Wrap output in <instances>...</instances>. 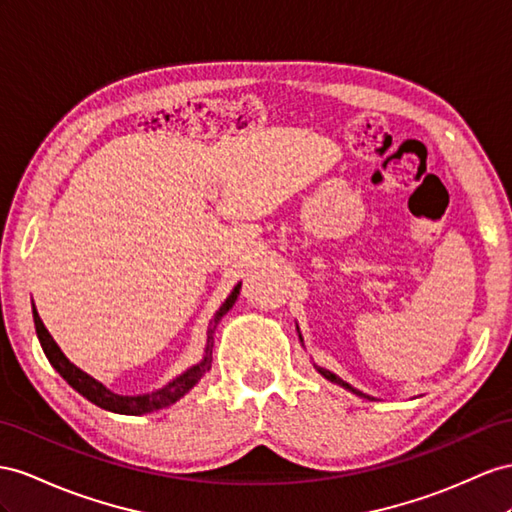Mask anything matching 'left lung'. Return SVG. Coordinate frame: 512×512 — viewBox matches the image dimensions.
<instances>
[{
  "label": "left lung",
  "mask_w": 512,
  "mask_h": 512,
  "mask_svg": "<svg viewBox=\"0 0 512 512\" xmlns=\"http://www.w3.org/2000/svg\"><path fill=\"white\" fill-rule=\"evenodd\" d=\"M318 372L324 376V378H329V381L331 383H335V385H342L344 389H348V391H352V393H357V396H361V398H368V400H374V398H370V396H365V393H361L359 389H355V387H352V385H348L346 381H342V378H339V376H335L333 372H329V370H324V368H318Z\"/></svg>",
  "instance_id": "8db88e82"
}]
</instances>
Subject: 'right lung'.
Masks as SVG:
<instances>
[{"label": "right lung", "mask_w": 512, "mask_h": 512, "mask_svg": "<svg viewBox=\"0 0 512 512\" xmlns=\"http://www.w3.org/2000/svg\"><path fill=\"white\" fill-rule=\"evenodd\" d=\"M240 287L242 283H238L233 287V292L229 294V298L222 303V307L214 313L212 322H209L207 329V346H205V357L201 363L192 365L188 372H183L181 376H177L173 383H168L166 387H162L160 391H153L149 396H119V393H112L110 389L103 387L101 383H97L95 378H90L86 372H82L80 368L62 355V350L58 348V344L54 342V337L49 335V331L45 329V324L38 316V311L34 307V324H36V335L38 342L43 346V352L47 355L49 363L54 365L56 372L67 381L77 393H82L86 400H90L93 404L101 406V409L112 411V413H121V415H142V413H151L157 409H164V406H170L173 402H177L183 393H188L196 383L201 381V376L205 372H209L212 368V348H214V331L220 322V318L233 307L235 300L240 296Z\"/></svg>", "instance_id": "1"}]
</instances>
